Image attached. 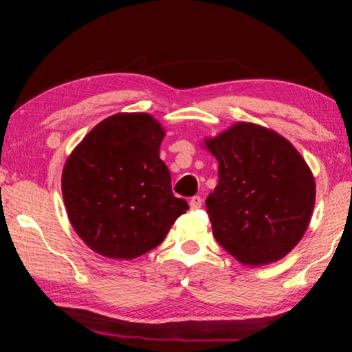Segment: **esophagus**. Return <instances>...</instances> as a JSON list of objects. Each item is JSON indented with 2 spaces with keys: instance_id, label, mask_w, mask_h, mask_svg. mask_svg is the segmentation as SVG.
<instances>
[{
  "instance_id": "34e87169",
  "label": "esophagus",
  "mask_w": 352,
  "mask_h": 352,
  "mask_svg": "<svg viewBox=\"0 0 352 352\" xmlns=\"http://www.w3.org/2000/svg\"><path fill=\"white\" fill-rule=\"evenodd\" d=\"M189 206H190V210H199V208H201V197H200V195H194V197H190Z\"/></svg>"
}]
</instances>
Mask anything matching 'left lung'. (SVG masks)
I'll return each mask as SVG.
<instances>
[{
	"mask_svg": "<svg viewBox=\"0 0 352 352\" xmlns=\"http://www.w3.org/2000/svg\"><path fill=\"white\" fill-rule=\"evenodd\" d=\"M205 142L219 162V183L205 201L219 245L248 265L284 258L315 204L305 160L283 136L248 122Z\"/></svg>",
	"mask_w": 352,
	"mask_h": 352,
	"instance_id": "left-lung-1",
	"label": "left lung"
}]
</instances>
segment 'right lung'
<instances>
[{"label":"right lung","mask_w":352,"mask_h":352,"mask_svg":"<svg viewBox=\"0 0 352 352\" xmlns=\"http://www.w3.org/2000/svg\"><path fill=\"white\" fill-rule=\"evenodd\" d=\"M163 136L146 113H118L99 122L65 164L69 222L99 254L138 258L160 245L189 210L172 192L169 169L160 160Z\"/></svg>","instance_id":"1"}]
</instances>
